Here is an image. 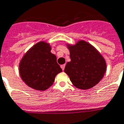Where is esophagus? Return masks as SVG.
Wrapping results in <instances>:
<instances>
[{"label": "esophagus", "mask_w": 124, "mask_h": 124, "mask_svg": "<svg viewBox=\"0 0 124 124\" xmlns=\"http://www.w3.org/2000/svg\"><path fill=\"white\" fill-rule=\"evenodd\" d=\"M64 68H65V64L61 65V68L62 69V70H64Z\"/></svg>", "instance_id": "obj_1"}]
</instances>
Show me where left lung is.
I'll use <instances>...</instances> for the list:
<instances>
[{
  "instance_id": "8db88e82",
  "label": "left lung",
  "mask_w": 124,
  "mask_h": 124,
  "mask_svg": "<svg viewBox=\"0 0 124 124\" xmlns=\"http://www.w3.org/2000/svg\"><path fill=\"white\" fill-rule=\"evenodd\" d=\"M70 62H67L64 72L77 88L86 90L97 85L103 78L107 64L104 58L93 46L84 40L75 44H66Z\"/></svg>"
}]
</instances>
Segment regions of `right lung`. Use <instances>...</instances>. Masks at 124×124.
<instances>
[{
	"mask_svg": "<svg viewBox=\"0 0 124 124\" xmlns=\"http://www.w3.org/2000/svg\"><path fill=\"white\" fill-rule=\"evenodd\" d=\"M51 49L49 43L39 41L23 55L20 61V77L31 89L45 91L50 88L56 75L62 71Z\"/></svg>",
	"mask_w": 124,
	"mask_h": 124,
	"instance_id": "obj_1",
	"label": "right lung"
}]
</instances>
